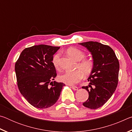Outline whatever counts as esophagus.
<instances>
[{"instance_id":"obj_1","label":"esophagus","mask_w":132,"mask_h":132,"mask_svg":"<svg viewBox=\"0 0 132 132\" xmlns=\"http://www.w3.org/2000/svg\"><path fill=\"white\" fill-rule=\"evenodd\" d=\"M71 88H72L73 90H75V91L78 90V89H79V88H78L77 87H76V86H72V87H71Z\"/></svg>"}]
</instances>
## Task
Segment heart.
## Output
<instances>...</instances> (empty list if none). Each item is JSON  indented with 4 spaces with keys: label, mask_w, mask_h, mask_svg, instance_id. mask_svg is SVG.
Wrapping results in <instances>:
<instances>
[{
    "label": "heart",
    "mask_w": 132,
    "mask_h": 132,
    "mask_svg": "<svg viewBox=\"0 0 132 132\" xmlns=\"http://www.w3.org/2000/svg\"><path fill=\"white\" fill-rule=\"evenodd\" d=\"M67 52L76 61H80L77 66L78 70L73 71H65L59 76V79L64 83L72 85L79 82L82 79L83 76H88L90 75L93 70L94 63L91 59H83L85 57V53L79 49L70 48L67 51ZM60 57L61 53L58 52L55 54L52 58L53 65L57 69H59Z\"/></svg>",
    "instance_id": "1"
}]
</instances>
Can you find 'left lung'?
<instances>
[{
    "instance_id": "1",
    "label": "left lung",
    "mask_w": 132,
    "mask_h": 132,
    "mask_svg": "<svg viewBox=\"0 0 132 132\" xmlns=\"http://www.w3.org/2000/svg\"><path fill=\"white\" fill-rule=\"evenodd\" d=\"M91 52L94 63L88 78V86L82 87L88 92L89 97L82 105L95 109L106 103L117 87L119 63L114 51L110 46L98 42L79 44Z\"/></svg>"
}]
</instances>
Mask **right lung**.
I'll return each mask as SVG.
<instances>
[{
	"mask_svg": "<svg viewBox=\"0 0 132 132\" xmlns=\"http://www.w3.org/2000/svg\"><path fill=\"white\" fill-rule=\"evenodd\" d=\"M59 48L46 45L27 48L22 51L15 64L19 90L35 108H47L54 105L65 85L52 81L56 76L52 58Z\"/></svg>",
	"mask_w": 132,
	"mask_h": 132,
	"instance_id": "right-lung-1",
	"label": "right lung"
}]
</instances>
